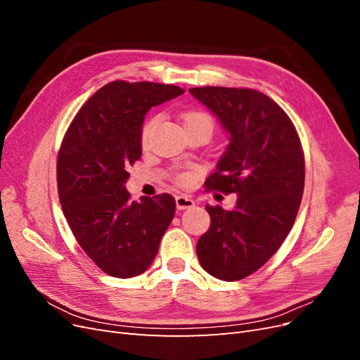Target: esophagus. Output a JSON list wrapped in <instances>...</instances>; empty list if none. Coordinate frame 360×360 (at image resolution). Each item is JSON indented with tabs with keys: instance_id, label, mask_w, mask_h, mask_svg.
Listing matches in <instances>:
<instances>
[{
	"instance_id": "34e87169",
	"label": "esophagus",
	"mask_w": 360,
	"mask_h": 360,
	"mask_svg": "<svg viewBox=\"0 0 360 360\" xmlns=\"http://www.w3.org/2000/svg\"><path fill=\"white\" fill-rule=\"evenodd\" d=\"M176 205H177L179 210H186V209H191V207H193L195 202L189 197H184V195H177Z\"/></svg>"
}]
</instances>
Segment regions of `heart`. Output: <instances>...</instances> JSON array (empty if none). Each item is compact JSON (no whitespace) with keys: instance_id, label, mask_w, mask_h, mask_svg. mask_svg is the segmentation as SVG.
<instances>
[{"instance_id":"heart-1","label":"heart","mask_w":360,"mask_h":360,"mask_svg":"<svg viewBox=\"0 0 360 360\" xmlns=\"http://www.w3.org/2000/svg\"><path fill=\"white\" fill-rule=\"evenodd\" d=\"M160 117L159 115H151L150 118H147L143 127H141V135H139V139H141V146L146 147L148 146L150 139H151V135H153L155 129L159 123ZM183 123H184V127L188 126H193V124H207L210 126L213 129V123H212V118L207 115L205 112H201V111H189L183 115ZM176 181L179 184H181V186H184V184L189 183V176L188 174H179V176L176 177Z\"/></svg>"}]
</instances>
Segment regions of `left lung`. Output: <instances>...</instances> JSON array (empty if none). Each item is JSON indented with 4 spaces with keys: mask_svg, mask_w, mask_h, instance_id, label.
Here are the masks:
<instances>
[{
    "mask_svg": "<svg viewBox=\"0 0 360 360\" xmlns=\"http://www.w3.org/2000/svg\"><path fill=\"white\" fill-rule=\"evenodd\" d=\"M219 118L230 144L207 189L237 193L236 207L205 205L210 228L200 237L201 267L238 281L263 267L291 231L304 188V155L285 111L264 93L228 86L189 90Z\"/></svg>",
    "mask_w": 360,
    "mask_h": 360,
    "instance_id": "8db88e82",
    "label": "left lung"
}]
</instances>
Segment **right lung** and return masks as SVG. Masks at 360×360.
I'll return each instance as SVG.
<instances>
[{"instance_id": "obj_1", "label": "right lung", "mask_w": 360, "mask_h": 360, "mask_svg": "<svg viewBox=\"0 0 360 360\" xmlns=\"http://www.w3.org/2000/svg\"><path fill=\"white\" fill-rule=\"evenodd\" d=\"M177 85L112 81L75 115L58 151L61 209L94 264L114 278L146 271L176 213L169 193L130 201L124 183L141 158V127L151 106L183 94Z\"/></svg>"}]
</instances>
